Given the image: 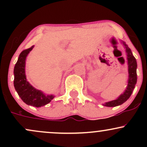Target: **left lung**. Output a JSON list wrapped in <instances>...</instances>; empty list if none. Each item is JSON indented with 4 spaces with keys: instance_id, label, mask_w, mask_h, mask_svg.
Returning <instances> with one entry per match:
<instances>
[{
    "instance_id": "left-lung-1",
    "label": "left lung",
    "mask_w": 147,
    "mask_h": 147,
    "mask_svg": "<svg viewBox=\"0 0 147 147\" xmlns=\"http://www.w3.org/2000/svg\"><path fill=\"white\" fill-rule=\"evenodd\" d=\"M122 44L124 45L125 48V51L127 56V64H128V72H129V79L127 82V87L124 91L122 94H121L117 99L115 100L110 101L104 103L103 105L107 106V107H115L122 104L127 99L129 98L130 96L132 94L133 89L135 88V86L137 83V61H136V58L133 55L131 49L129 48L127 45L126 44L125 42L120 41Z\"/></svg>"
}]
</instances>
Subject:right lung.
<instances>
[{
  "instance_id": "right-lung-1",
  "label": "right lung",
  "mask_w": 147,
  "mask_h": 147,
  "mask_svg": "<svg viewBox=\"0 0 147 147\" xmlns=\"http://www.w3.org/2000/svg\"><path fill=\"white\" fill-rule=\"evenodd\" d=\"M33 48L34 45L22 51L20 54L14 69V86L18 95L25 104L34 107H41L51 102L55 95H45L41 90L33 87L27 80L25 61L28 54Z\"/></svg>"
}]
</instances>
